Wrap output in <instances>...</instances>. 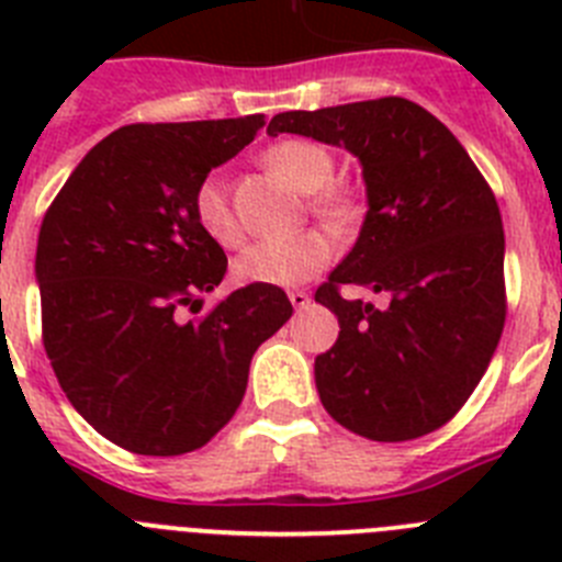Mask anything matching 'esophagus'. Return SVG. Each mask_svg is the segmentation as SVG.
<instances>
[{
	"instance_id": "esophagus-1",
	"label": "esophagus",
	"mask_w": 562,
	"mask_h": 562,
	"mask_svg": "<svg viewBox=\"0 0 562 562\" xmlns=\"http://www.w3.org/2000/svg\"><path fill=\"white\" fill-rule=\"evenodd\" d=\"M290 301H292V306H295V310H306V306L312 304V295H310V292H304V290H292Z\"/></svg>"
}]
</instances>
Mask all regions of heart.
Segmentation results:
<instances>
[{
  "label": "heart",
  "mask_w": 562,
  "mask_h": 562,
  "mask_svg": "<svg viewBox=\"0 0 562 562\" xmlns=\"http://www.w3.org/2000/svg\"><path fill=\"white\" fill-rule=\"evenodd\" d=\"M265 166L295 191L312 193V211L335 231H349L360 220V202L342 188L329 186L335 157L329 148L304 137L281 140L265 151ZM193 220L222 247L241 241V222L227 200L220 173H207L193 191ZM335 258V238L324 231H304L297 236L267 238L247 247L233 261V276L245 284L297 286L326 270Z\"/></svg>",
  "instance_id": "heart-1"
}]
</instances>
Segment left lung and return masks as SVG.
<instances>
[{"instance_id":"1","label":"left lung","mask_w":562,"mask_h":562,"mask_svg":"<svg viewBox=\"0 0 562 562\" xmlns=\"http://www.w3.org/2000/svg\"><path fill=\"white\" fill-rule=\"evenodd\" d=\"M342 146L369 211L355 247L317 286L340 335L315 357L324 408L371 441L434 434L470 400L504 331V227L495 193L448 126L405 98L281 112L267 134ZM369 285L376 311L339 295Z\"/></svg>"}]
</instances>
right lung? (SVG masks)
Wrapping results in <instances>:
<instances>
[{"label":"right lung","instance_id":"add662e5","mask_svg":"<svg viewBox=\"0 0 562 562\" xmlns=\"http://www.w3.org/2000/svg\"><path fill=\"white\" fill-rule=\"evenodd\" d=\"M265 114L134 123L78 162L38 231L49 366L72 408L140 456H182L225 428L256 349L290 321L284 290L250 284L200 321L227 256L193 220V191Z\"/></svg>","mask_w":562,"mask_h":562}]
</instances>
